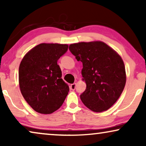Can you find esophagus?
Masks as SVG:
<instances>
[{
  "mask_svg": "<svg viewBox=\"0 0 146 146\" xmlns=\"http://www.w3.org/2000/svg\"><path fill=\"white\" fill-rule=\"evenodd\" d=\"M76 83H74L70 85V89L72 90H74L76 89Z\"/></svg>",
  "mask_w": 146,
  "mask_h": 146,
  "instance_id": "obj_1",
  "label": "esophagus"
}]
</instances>
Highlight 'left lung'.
I'll list each match as a JSON object with an SVG mask.
<instances>
[{"label":"left lung","mask_w":146,"mask_h":146,"mask_svg":"<svg viewBox=\"0 0 146 146\" xmlns=\"http://www.w3.org/2000/svg\"><path fill=\"white\" fill-rule=\"evenodd\" d=\"M69 50L82 62L86 88L80 95L82 102L95 112L108 110L120 96L126 82L121 56L101 41L72 44Z\"/></svg>","instance_id":"8db88e82"}]
</instances>
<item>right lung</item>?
<instances>
[{"label": "right lung", "instance_id": "add662e5", "mask_svg": "<svg viewBox=\"0 0 146 146\" xmlns=\"http://www.w3.org/2000/svg\"><path fill=\"white\" fill-rule=\"evenodd\" d=\"M68 44L42 43L26 54L19 66L22 95L37 112L49 114L60 108L69 92L57 62Z\"/></svg>", "mask_w": 146, "mask_h": 146}]
</instances>
